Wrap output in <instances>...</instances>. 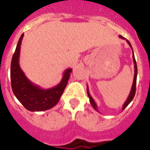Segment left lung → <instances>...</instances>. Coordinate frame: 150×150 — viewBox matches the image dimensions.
<instances>
[{
  "instance_id": "left-lung-1",
  "label": "left lung",
  "mask_w": 150,
  "mask_h": 150,
  "mask_svg": "<svg viewBox=\"0 0 150 150\" xmlns=\"http://www.w3.org/2000/svg\"><path fill=\"white\" fill-rule=\"evenodd\" d=\"M119 38H121V39H125V38L122 37L121 35H119ZM126 42L129 43V45L130 46V47H131V49L132 50V46H131V44H130V42H129L128 40H126ZM132 53H133V51H132ZM132 59H133V63H134V77H133V82H132V88H131V91H130V93H129V96H128V99L126 100L125 103L124 104V105H123L122 107V110H124L125 108L129 104V103L131 102V101L132 100V99H133V97H134V96H135V93H136V84H137V62H136V59H135V57H134V54L132 55ZM87 90H88V97H89V100H90V103H91V106L93 107V108H94L95 110L97 111V112H99L97 109V105H96V102H95V100H93V98L91 97V95H90V93H89V91H88V87L87 88Z\"/></svg>"
}]
</instances>
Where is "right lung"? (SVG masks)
Instances as JSON below:
<instances>
[{"label": "right lung", "instance_id": "right-lung-1", "mask_svg": "<svg viewBox=\"0 0 150 150\" xmlns=\"http://www.w3.org/2000/svg\"><path fill=\"white\" fill-rule=\"evenodd\" d=\"M23 37L24 34H21L12 58L10 69L12 90L17 99L27 110L31 112L48 110L56 105L60 100L67 87L72 69H67L63 72L61 82L51 88L42 89L33 83L25 76L19 65V56Z\"/></svg>", "mask_w": 150, "mask_h": 150}]
</instances>
